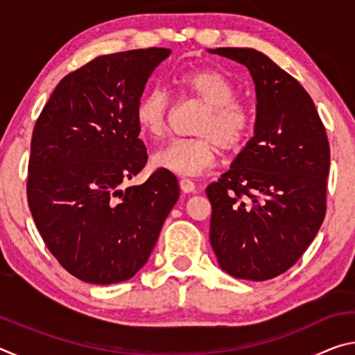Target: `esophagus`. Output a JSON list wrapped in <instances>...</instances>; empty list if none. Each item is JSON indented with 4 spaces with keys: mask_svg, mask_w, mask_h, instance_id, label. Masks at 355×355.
Returning <instances> with one entry per match:
<instances>
[{
    "mask_svg": "<svg viewBox=\"0 0 355 355\" xmlns=\"http://www.w3.org/2000/svg\"><path fill=\"white\" fill-rule=\"evenodd\" d=\"M180 188L183 192H196V183L189 178H182L180 180Z\"/></svg>",
    "mask_w": 355,
    "mask_h": 355,
    "instance_id": "34e87169",
    "label": "esophagus"
}]
</instances>
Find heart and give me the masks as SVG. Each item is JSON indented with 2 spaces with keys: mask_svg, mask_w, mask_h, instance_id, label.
I'll return each mask as SVG.
<instances>
[{
  "mask_svg": "<svg viewBox=\"0 0 355 355\" xmlns=\"http://www.w3.org/2000/svg\"><path fill=\"white\" fill-rule=\"evenodd\" d=\"M177 94L203 105L197 117V137L177 139L152 155L153 167L178 175H200L216 164L219 147L233 152L243 146L254 125L248 106L236 100V87L219 70L200 69L180 73L172 80ZM171 101L163 89H152L137 100L135 119L142 133L159 139L167 131Z\"/></svg>",
  "mask_w": 355,
  "mask_h": 355,
  "instance_id": "heart-1",
  "label": "heart"
}]
</instances>
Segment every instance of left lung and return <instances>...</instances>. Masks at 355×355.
Segmentation results:
<instances>
[{"label":"left lung","instance_id":"obj_1","mask_svg":"<svg viewBox=\"0 0 355 355\" xmlns=\"http://www.w3.org/2000/svg\"><path fill=\"white\" fill-rule=\"evenodd\" d=\"M249 69L257 92L255 135L218 182L209 243L233 277L263 282L296 263L326 216L330 148L307 91L263 53L216 48Z\"/></svg>","mask_w":355,"mask_h":355}]
</instances>
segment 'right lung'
I'll return each instance as SVG.
<instances>
[{
  "instance_id": "add662e5",
  "label": "right lung",
  "mask_w": 355,
  "mask_h": 355,
  "mask_svg": "<svg viewBox=\"0 0 355 355\" xmlns=\"http://www.w3.org/2000/svg\"><path fill=\"white\" fill-rule=\"evenodd\" d=\"M169 55L153 46L92 59L59 81L34 125L29 209L48 250L87 284L133 277L178 200L177 177L164 169L120 189L147 163L135 110Z\"/></svg>"
}]
</instances>
